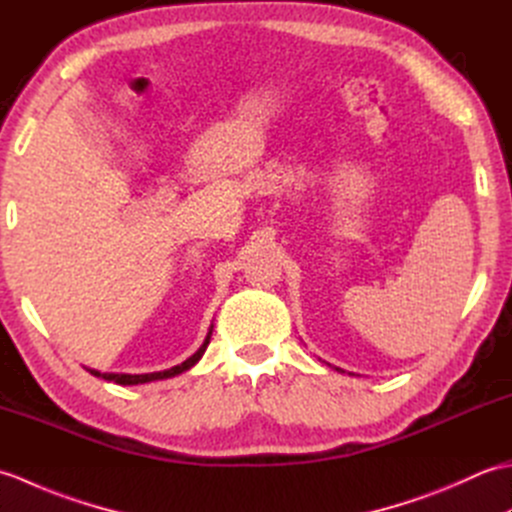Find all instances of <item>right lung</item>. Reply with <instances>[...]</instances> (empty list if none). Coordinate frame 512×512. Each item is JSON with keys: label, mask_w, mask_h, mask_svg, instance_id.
I'll return each instance as SVG.
<instances>
[{"label": "right lung", "mask_w": 512, "mask_h": 512, "mask_svg": "<svg viewBox=\"0 0 512 512\" xmlns=\"http://www.w3.org/2000/svg\"><path fill=\"white\" fill-rule=\"evenodd\" d=\"M211 330H213V325H211ZM211 330H209V334H206V339H204V343L200 345L198 352H195L193 356H189L184 363H180V365H176V367H171V369H165V372H151V374H101V372H96V369H88V372H90L92 376L112 380V383H116V385H143V383H151V380H162V378L178 376V374H182V372H187V369H191L195 363L200 361L202 354L206 352V345H209V341H211Z\"/></svg>", "instance_id": "1"}]
</instances>
